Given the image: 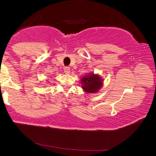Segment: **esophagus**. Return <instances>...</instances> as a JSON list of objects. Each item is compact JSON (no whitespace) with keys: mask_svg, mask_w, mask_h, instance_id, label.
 Wrapping results in <instances>:
<instances>
[{"mask_svg":"<svg viewBox=\"0 0 156 156\" xmlns=\"http://www.w3.org/2000/svg\"><path fill=\"white\" fill-rule=\"evenodd\" d=\"M64 71H65V74H69V72H70L69 67H65V68H64Z\"/></svg>","mask_w":156,"mask_h":156,"instance_id":"esophagus-1","label":"esophagus"}]
</instances>
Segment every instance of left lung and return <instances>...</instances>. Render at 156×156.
I'll return each instance as SVG.
<instances>
[{
  "label": "left lung",
  "mask_w": 156,
  "mask_h": 156,
  "mask_svg": "<svg viewBox=\"0 0 156 156\" xmlns=\"http://www.w3.org/2000/svg\"><path fill=\"white\" fill-rule=\"evenodd\" d=\"M82 89L87 93H95L102 86V80L99 75L90 74L82 78Z\"/></svg>",
  "instance_id": "obj_1"
}]
</instances>
